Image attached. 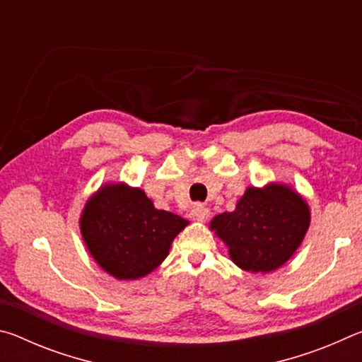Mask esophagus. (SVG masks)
<instances>
[{"mask_svg": "<svg viewBox=\"0 0 362 362\" xmlns=\"http://www.w3.org/2000/svg\"><path fill=\"white\" fill-rule=\"evenodd\" d=\"M189 217L198 220V222H204V220L209 218V209L203 204H194L192 207V212H189Z\"/></svg>", "mask_w": 362, "mask_h": 362, "instance_id": "esophagus-1", "label": "esophagus"}]
</instances>
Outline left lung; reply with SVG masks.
I'll return each instance as SVG.
<instances>
[{
  "instance_id": "8db88e82",
  "label": "left lung",
  "mask_w": 362,
  "mask_h": 362,
  "mask_svg": "<svg viewBox=\"0 0 362 362\" xmlns=\"http://www.w3.org/2000/svg\"><path fill=\"white\" fill-rule=\"evenodd\" d=\"M310 226V209L289 187L247 188L233 212L218 214L211 228L244 272L268 273L291 259Z\"/></svg>"
}]
</instances>
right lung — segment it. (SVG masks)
Wrapping results in <instances>:
<instances>
[{"label":"right lung","mask_w":362,"mask_h":362,"mask_svg":"<svg viewBox=\"0 0 362 362\" xmlns=\"http://www.w3.org/2000/svg\"><path fill=\"white\" fill-rule=\"evenodd\" d=\"M188 220L155 209L140 188L105 185L90 198L79 226L94 260L118 279H139L166 259Z\"/></svg>","instance_id":"obj_1"}]
</instances>
